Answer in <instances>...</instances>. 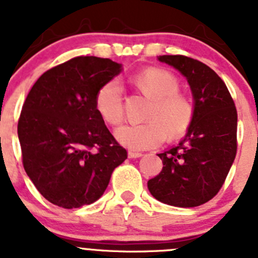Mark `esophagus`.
<instances>
[{
  "label": "esophagus",
  "instance_id": "esophagus-1",
  "mask_svg": "<svg viewBox=\"0 0 258 258\" xmlns=\"http://www.w3.org/2000/svg\"><path fill=\"white\" fill-rule=\"evenodd\" d=\"M142 152H138V151H129V157L132 159H137V157H141L142 156Z\"/></svg>",
  "mask_w": 258,
  "mask_h": 258
}]
</instances>
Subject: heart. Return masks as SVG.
Returning a JSON list of instances; mask_svg holds the SVG:
<instances>
[{"mask_svg":"<svg viewBox=\"0 0 258 258\" xmlns=\"http://www.w3.org/2000/svg\"><path fill=\"white\" fill-rule=\"evenodd\" d=\"M131 83L150 103L143 115L146 122L124 125L116 132L122 145L132 150H146L160 145L165 136L175 141L187 134L197 109L192 98L179 90L177 77L161 68L150 67L132 76ZM94 104L98 115L111 126H118L124 120L121 89L115 81L98 89Z\"/></svg>","mask_w":258,"mask_h":258,"instance_id":"1","label":"heart"}]
</instances>
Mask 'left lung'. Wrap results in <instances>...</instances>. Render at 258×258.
I'll list each match as a JSON object with an SVG mask.
<instances>
[{
  "label": "left lung",
  "instance_id": "left-lung-1",
  "mask_svg": "<svg viewBox=\"0 0 258 258\" xmlns=\"http://www.w3.org/2000/svg\"><path fill=\"white\" fill-rule=\"evenodd\" d=\"M159 60L187 79L197 111L179 145L159 154L163 169L147 186L155 199L169 206H202L217 195L235 159V103L222 79L202 61L184 55H161Z\"/></svg>",
  "mask_w": 258,
  "mask_h": 258
}]
</instances>
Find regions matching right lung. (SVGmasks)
Segmentation results:
<instances>
[{
  "mask_svg": "<svg viewBox=\"0 0 258 258\" xmlns=\"http://www.w3.org/2000/svg\"><path fill=\"white\" fill-rule=\"evenodd\" d=\"M107 58L76 56L47 70L18 121L24 170L38 192L64 209L92 204L127 157L95 109V93L120 74Z\"/></svg>",
  "mask_w": 258,
  "mask_h": 258,
  "instance_id": "obj_1",
  "label": "right lung"
}]
</instances>
